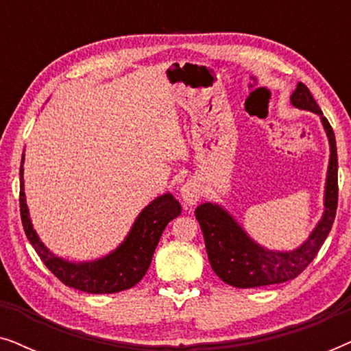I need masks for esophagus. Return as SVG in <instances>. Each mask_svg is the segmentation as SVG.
Wrapping results in <instances>:
<instances>
[{"label":"esophagus","mask_w":351,"mask_h":351,"mask_svg":"<svg viewBox=\"0 0 351 351\" xmlns=\"http://www.w3.org/2000/svg\"><path fill=\"white\" fill-rule=\"evenodd\" d=\"M201 193H203V191H201L199 182L196 180L185 182L180 189V198H182V203H184V208L190 209L191 206L198 203L201 198Z\"/></svg>","instance_id":"esophagus-1"}]
</instances>
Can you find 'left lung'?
Instances as JSON below:
<instances>
[{"label": "left lung", "instance_id": "obj_1", "mask_svg": "<svg viewBox=\"0 0 351 351\" xmlns=\"http://www.w3.org/2000/svg\"><path fill=\"white\" fill-rule=\"evenodd\" d=\"M291 105L318 114L329 141V165L324 185V210L308 238L292 251H273L249 237L237 219L217 203H203L195 210L201 225L209 263L230 286L247 289L294 280L313 261L332 228L337 210V147L328 119L304 83H297Z\"/></svg>", "mask_w": 351, "mask_h": 351}]
</instances>
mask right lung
<instances>
[{"instance_id": "add662e5", "label": "right lung", "mask_w": 351, "mask_h": 351, "mask_svg": "<svg viewBox=\"0 0 351 351\" xmlns=\"http://www.w3.org/2000/svg\"><path fill=\"white\" fill-rule=\"evenodd\" d=\"M23 156L21 165V217L28 241L45 265L65 286L88 294H113L136 286L145 276L166 225L180 215V203L171 193L158 196L134 220L123 243L107 256L88 262H71L51 252L33 228L23 191Z\"/></svg>"}]
</instances>
